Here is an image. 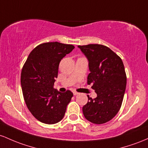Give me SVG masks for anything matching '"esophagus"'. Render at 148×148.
I'll return each mask as SVG.
<instances>
[{"label": "esophagus", "instance_id": "1", "mask_svg": "<svg viewBox=\"0 0 148 148\" xmlns=\"http://www.w3.org/2000/svg\"><path fill=\"white\" fill-rule=\"evenodd\" d=\"M73 95H75V96L77 95V94H79V93H78V92H75V91H73Z\"/></svg>", "mask_w": 148, "mask_h": 148}]
</instances>
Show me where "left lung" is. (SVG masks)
<instances>
[{
    "mask_svg": "<svg viewBox=\"0 0 148 148\" xmlns=\"http://www.w3.org/2000/svg\"><path fill=\"white\" fill-rule=\"evenodd\" d=\"M78 47L89 62L87 84H92L97 94L94 99L88 96L87 103L82 108L83 114L92 123L104 124L113 118L122 106L127 85L123 62L113 51L102 45Z\"/></svg>",
    "mask_w": 148,
    "mask_h": 148,
    "instance_id": "left-lung-1",
    "label": "left lung"
}]
</instances>
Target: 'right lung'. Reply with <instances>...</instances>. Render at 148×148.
Instances as JSON below:
<instances>
[{"instance_id": "1", "label": "right lung", "mask_w": 148, "mask_h": 148, "mask_svg": "<svg viewBox=\"0 0 148 148\" xmlns=\"http://www.w3.org/2000/svg\"><path fill=\"white\" fill-rule=\"evenodd\" d=\"M72 45L45 42L34 48L28 56L21 73V85L26 106L38 120L56 124L64 118L73 94L54 88L59 63L72 52Z\"/></svg>"}]
</instances>
